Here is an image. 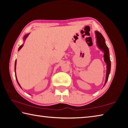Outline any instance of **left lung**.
<instances>
[{
  "label": "left lung",
  "instance_id": "left-lung-1",
  "mask_svg": "<svg viewBox=\"0 0 128 128\" xmlns=\"http://www.w3.org/2000/svg\"><path fill=\"white\" fill-rule=\"evenodd\" d=\"M95 33H96L97 43H98L99 48L102 50L104 52V61L107 64V73H106V79L104 84L105 85L108 80V77H109L110 71H111V60H110V58L109 50H108V47L106 44L105 40L102 34L98 31L95 32Z\"/></svg>",
  "mask_w": 128,
  "mask_h": 128
}]
</instances>
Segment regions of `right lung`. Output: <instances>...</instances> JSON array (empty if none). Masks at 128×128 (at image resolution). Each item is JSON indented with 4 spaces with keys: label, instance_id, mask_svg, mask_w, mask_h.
<instances>
[{
    "label": "right lung",
    "instance_id": "obj_1",
    "mask_svg": "<svg viewBox=\"0 0 128 128\" xmlns=\"http://www.w3.org/2000/svg\"><path fill=\"white\" fill-rule=\"evenodd\" d=\"M29 35V34H26V35L25 36H24V40H25L26 39V38L28 37V36ZM22 46H23V44L22 45H21V46H20V47H19V48H18V51H19L22 48ZM16 61H15V64H14V71H15V72H16ZM16 81H17V84H18V85L20 86L21 87V86L20 85V84H19V83H18V81H17V78H16Z\"/></svg>",
    "mask_w": 128,
    "mask_h": 128
}]
</instances>
